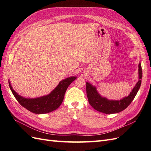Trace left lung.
I'll list each match as a JSON object with an SVG mask.
<instances>
[{"label":"left lung","instance_id":"8db88e82","mask_svg":"<svg viewBox=\"0 0 151 151\" xmlns=\"http://www.w3.org/2000/svg\"><path fill=\"white\" fill-rule=\"evenodd\" d=\"M142 70L141 63L139 64V81L130 94L120 100H109L99 94L96 88L89 83H86L87 96L90 105L96 110L106 114L119 113L129 106L135 97L141 85Z\"/></svg>","mask_w":151,"mask_h":151}]
</instances>
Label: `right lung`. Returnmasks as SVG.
<instances>
[{"mask_svg": "<svg viewBox=\"0 0 151 151\" xmlns=\"http://www.w3.org/2000/svg\"><path fill=\"white\" fill-rule=\"evenodd\" d=\"M76 78L75 76L67 77L61 81L50 94L35 98H26L21 96L13 89L9 81V84L13 95L21 106L32 113L45 114L55 110L60 106L68 86Z\"/></svg>", "mask_w": 151, "mask_h": 151, "instance_id": "right-lung-1", "label": "right lung"}]
</instances>
